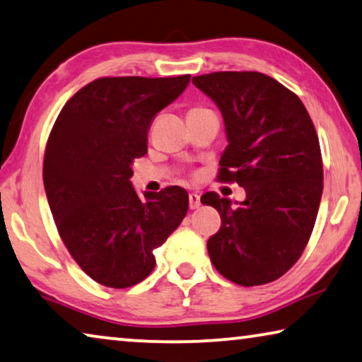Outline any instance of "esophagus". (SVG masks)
<instances>
[{"label":"esophagus","mask_w":362,"mask_h":362,"mask_svg":"<svg viewBox=\"0 0 362 362\" xmlns=\"http://www.w3.org/2000/svg\"><path fill=\"white\" fill-rule=\"evenodd\" d=\"M199 204H202V202H199V194L198 193L188 194V206H190V209H198Z\"/></svg>","instance_id":"1"}]
</instances>
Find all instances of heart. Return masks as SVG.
Segmentation results:
<instances>
[{
	"label": "heart",
	"instance_id": "b5f03b06",
	"mask_svg": "<svg viewBox=\"0 0 362 362\" xmlns=\"http://www.w3.org/2000/svg\"><path fill=\"white\" fill-rule=\"evenodd\" d=\"M203 111H208V109H204V107H192L190 111H188V114H193V112H203Z\"/></svg>",
	"mask_w": 362,
	"mask_h": 362
}]
</instances>
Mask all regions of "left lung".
<instances>
[{"label":"left lung","mask_w":362,"mask_h":362,"mask_svg":"<svg viewBox=\"0 0 362 362\" xmlns=\"http://www.w3.org/2000/svg\"><path fill=\"white\" fill-rule=\"evenodd\" d=\"M192 82L221 109L228 145L217 180L237 182L246 199L232 206L214 192L202 203L221 214L208 240L217 272L255 286L293 267L311 237L324 188L322 156L301 100L261 72H212Z\"/></svg>","instance_id":"left-lung-1"}]
</instances>
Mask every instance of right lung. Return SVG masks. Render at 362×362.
Returning <instances> with one entry per match:
<instances>
[{
    "instance_id": "add662e5",
    "label": "right lung",
    "mask_w": 362,
    "mask_h": 362,
    "mask_svg": "<svg viewBox=\"0 0 362 362\" xmlns=\"http://www.w3.org/2000/svg\"><path fill=\"white\" fill-rule=\"evenodd\" d=\"M190 76L101 77L69 100L51 129L43 183L57 232L80 269L109 288H129L156 266L153 250L180 226L188 193H145L130 183L148 151L156 114L179 98Z\"/></svg>"
}]
</instances>
